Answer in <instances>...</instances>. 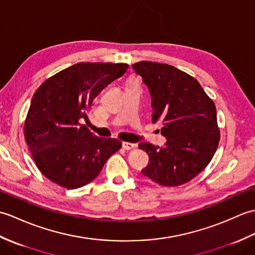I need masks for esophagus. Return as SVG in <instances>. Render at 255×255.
I'll list each match as a JSON object with an SVG mask.
<instances>
[{
	"mask_svg": "<svg viewBox=\"0 0 255 255\" xmlns=\"http://www.w3.org/2000/svg\"><path fill=\"white\" fill-rule=\"evenodd\" d=\"M134 147H136V144H134V143L126 142V141L123 142V148H124L125 150H131V149H133Z\"/></svg>",
	"mask_w": 255,
	"mask_h": 255,
	"instance_id": "esophagus-1",
	"label": "esophagus"
}]
</instances>
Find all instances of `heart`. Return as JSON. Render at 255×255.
I'll return each instance as SVG.
<instances>
[{
    "mask_svg": "<svg viewBox=\"0 0 255 255\" xmlns=\"http://www.w3.org/2000/svg\"><path fill=\"white\" fill-rule=\"evenodd\" d=\"M129 84H136V80H133V79H131V80H129V82H128V85Z\"/></svg>",
    "mask_w": 255,
    "mask_h": 255,
    "instance_id": "obj_1",
    "label": "heart"
}]
</instances>
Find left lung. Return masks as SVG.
Wrapping results in <instances>:
<instances>
[{"label":"left lung","mask_w":255,"mask_h":255,"mask_svg":"<svg viewBox=\"0 0 255 255\" xmlns=\"http://www.w3.org/2000/svg\"><path fill=\"white\" fill-rule=\"evenodd\" d=\"M132 68L149 88L152 123L161 122L166 138L164 148L139 143L150 158L142 173L162 186H180L199 174L217 150L215 103L196 79L170 64L139 61Z\"/></svg>","instance_id":"left-lung-1"}]
</instances>
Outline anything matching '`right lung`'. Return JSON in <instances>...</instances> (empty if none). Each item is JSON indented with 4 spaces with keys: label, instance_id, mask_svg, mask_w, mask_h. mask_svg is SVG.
<instances>
[{
    "label": "right lung",
    "instance_id": "obj_1",
    "mask_svg": "<svg viewBox=\"0 0 255 255\" xmlns=\"http://www.w3.org/2000/svg\"><path fill=\"white\" fill-rule=\"evenodd\" d=\"M127 68V63L80 62L37 89L24 137L38 170L48 180L68 189L82 187L122 148L119 139L96 137L79 121L86 118L97 94Z\"/></svg>",
    "mask_w": 255,
    "mask_h": 255
}]
</instances>
